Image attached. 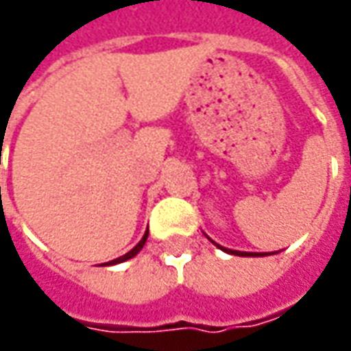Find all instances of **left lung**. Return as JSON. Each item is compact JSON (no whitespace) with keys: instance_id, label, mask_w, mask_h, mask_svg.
I'll return each instance as SVG.
<instances>
[{"instance_id":"left-lung-1","label":"left lung","mask_w":351,"mask_h":351,"mask_svg":"<svg viewBox=\"0 0 351 351\" xmlns=\"http://www.w3.org/2000/svg\"><path fill=\"white\" fill-rule=\"evenodd\" d=\"M210 239V237H208ZM212 241V239H210ZM214 243V241H212ZM214 245L219 248V250H223V252L227 254H233V256H245V258H262V256H271V254H277V252H241V250H231V248H226V246L217 245V243H214Z\"/></svg>"}]
</instances>
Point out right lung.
Wrapping results in <instances>:
<instances>
[{
  "mask_svg": "<svg viewBox=\"0 0 351 351\" xmlns=\"http://www.w3.org/2000/svg\"><path fill=\"white\" fill-rule=\"evenodd\" d=\"M147 237H149V229L145 231L143 239H141V241H139V243H137V245H135L134 248L130 250V252L124 254V256H120V258H116V260H112V262L101 263V265H114V263H122V262H125V260H130V258H134V256H137V254H139V250H141V248H143V246H145V243H147Z\"/></svg>",
  "mask_w": 351,
  "mask_h": 351,
  "instance_id": "obj_1",
  "label": "right lung"
}]
</instances>
